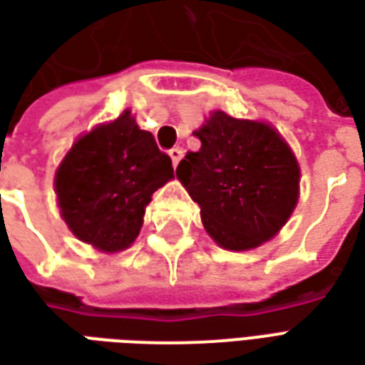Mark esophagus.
Segmentation results:
<instances>
[{
	"label": "esophagus",
	"instance_id": "esophagus-1",
	"mask_svg": "<svg viewBox=\"0 0 365 365\" xmlns=\"http://www.w3.org/2000/svg\"><path fill=\"white\" fill-rule=\"evenodd\" d=\"M168 154H170V158H172V164H174V168H175L178 164H180V160H182L183 150H182V148H178V146H175V148H172V150L168 152Z\"/></svg>",
	"mask_w": 365,
	"mask_h": 365
}]
</instances>
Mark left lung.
I'll list each match as a JSON object with an SVG mask.
<instances>
[{
    "label": "left lung",
    "instance_id": "left-lung-1",
    "mask_svg": "<svg viewBox=\"0 0 365 365\" xmlns=\"http://www.w3.org/2000/svg\"><path fill=\"white\" fill-rule=\"evenodd\" d=\"M193 135L175 175L201 207L207 232L227 250H250L274 237L297 205V160L274 128L215 111Z\"/></svg>",
    "mask_w": 365,
    "mask_h": 365
}]
</instances>
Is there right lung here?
Instances as JSON below:
<instances>
[{
	"mask_svg": "<svg viewBox=\"0 0 365 365\" xmlns=\"http://www.w3.org/2000/svg\"><path fill=\"white\" fill-rule=\"evenodd\" d=\"M170 178V156L125 111L72 146L54 187L62 217L76 237L103 252H119L138 237L144 207Z\"/></svg>",
	"mask_w": 365,
	"mask_h": 365,
	"instance_id": "add662e5",
	"label": "right lung"
}]
</instances>
